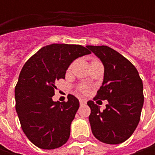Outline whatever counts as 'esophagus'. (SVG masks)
I'll list each match as a JSON object with an SVG mask.
<instances>
[{"instance_id":"obj_1","label":"esophagus","mask_w":155,"mask_h":155,"mask_svg":"<svg viewBox=\"0 0 155 155\" xmlns=\"http://www.w3.org/2000/svg\"><path fill=\"white\" fill-rule=\"evenodd\" d=\"M79 103H80L81 105H84V104H86V100H84V99H80V100H79Z\"/></svg>"}]
</instances>
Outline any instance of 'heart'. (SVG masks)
Here are the masks:
<instances>
[{
  "mask_svg": "<svg viewBox=\"0 0 155 155\" xmlns=\"http://www.w3.org/2000/svg\"><path fill=\"white\" fill-rule=\"evenodd\" d=\"M79 91L83 93H87L89 91V88L85 84H82V85L79 86Z\"/></svg>",
  "mask_w": 155,
  "mask_h": 155,
  "instance_id": "b5f03b06",
  "label": "heart"
}]
</instances>
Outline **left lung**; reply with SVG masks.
Here are the masks:
<instances>
[{"label": "left lung", "mask_w": 155, "mask_h": 155, "mask_svg": "<svg viewBox=\"0 0 155 155\" xmlns=\"http://www.w3.org/2000/svg\"><path fill=\"white\" fill-rule=\"evenodd\" d=\"M104 66V82L94 100H107L106 109L93 101L89 121L94 136L107 144L122 143L132 135L140 122L144 103L143 84L134 64L106 45H87Z\"/></svg>", "instance_id": "1"}]
</instances>
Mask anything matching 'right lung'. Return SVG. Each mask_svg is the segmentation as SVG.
I'll return each mask as SVG.
<instances>
[{
  "label": "right lung",
  "instance_id": "obj_1",
  "mask_svg": "<svg viewBox=\"0 0 155 155\" xmlns=\"http://www.w3.org/2000/svg\"><path fill=\"white\" fill-rule=\"evenodd\" d=\"M80 45L51 44L31 57L22 67L15 86V109L29 140L42 149H54L68 140L71 124L79 101L68 95L67 102H54L56 83L64 79L70 64L91 54Z\"/></svg>",
  "mask_w": 155,
  "mask_h": 155
}]
</instances>
